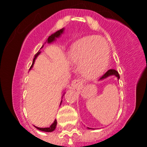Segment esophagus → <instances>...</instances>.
Masks as SVG:
<instances>
[{"label":"esophagus","mask_w":147,"mask_h":147,"mask_svg":"<svg viewBox=\"0 0 147 147\" xmlns=\"http://www.w3.org/2000/svg\"><path fill=\"white\" fill-rule=\"evenodd\" d=\"M82 86V82L80 80H74L72 82V87L74 89H80Z\"/></svg>","instance_id":"esophagus-1"}]
</instances>
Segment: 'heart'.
<instances>
[{
  "label": "heart",
  "instance_id": "heart-1",
  "mask_svg": "<svg viewBox=\"0 0 147 147\" xmlns=\"http://www.w3.org/2000/svg\"><path fill=\"white\" fill-rule=\"evenodd\" d=\"M71 61L80 65L82 75L95 79L105 72L109 58L107 42L101 37L88 36L77 41L69 53Z\"/></svg>",
  "mask_w": 147,
  "mask_h": 147
}]
</instances>
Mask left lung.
Instances as JSON below:
<instances>
[{"label": "left lung", "instance_id": "obj_1", "mask_svg": "<svg viewBox=\"0 0 147 147\" xmlns=\"http://www.w3.org/2000/svg\"><path fill=\"white\" fill-rule=\"evenodd\" d=\"M110 76H115L117 78V80H119V73H118V72L117 70H115V69H109V70H108L107 72H106V73L105 74V75H103V76L101 77V78L99 79V81H102L103 80L106 79V78H109V77ZM88 129H91V128H90V127H87Z\"/></svg>", "mask_w": 147, "mask_h": 147}]
</instances>
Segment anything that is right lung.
<instances>
[{
  "instance_id": "1",
  "label": "right lung",
  "mask_w": 147,
  "mask_h": 147,
  "mask_svg": "<svg viewBox=\"0 0 147 147\" xmlns=\"http://www.w3.org/2000/svg\"><path fill=\"white\" fill-rule=\"evenodd\" d=\"M64 30H65V28H62V29L56 31V32H54V33H53V34H52V35H50V36L48 37V38H47V40H46V42H45V43H46V42H47V43H52V42H54V41H55L57 38H60V37L61 36L62 34H63V32H64ZM44 45H45V44H44ZM44 45H42V47H41V48H42V47H43ZM40 53H41V52L39 50V51H38V53H37L36 54H35V57H34L33 60H32V65H31L30 68V69L32 68L34 63H35V60H36V58H37V57H38V56L40 54ZM65 93V92H64V93H63V95L62 96V98H63V96H64ZM62 102H63V100H61V102H60V105H61V104H62ZM56 126H57V120L55 119L54 121V122H53V124H52L51 125H50V127H45V128H40V127H35V128L38 129L40 130V131H46V132H52V131H53L55 129Z\"/></svg>"
}]
</instances>
